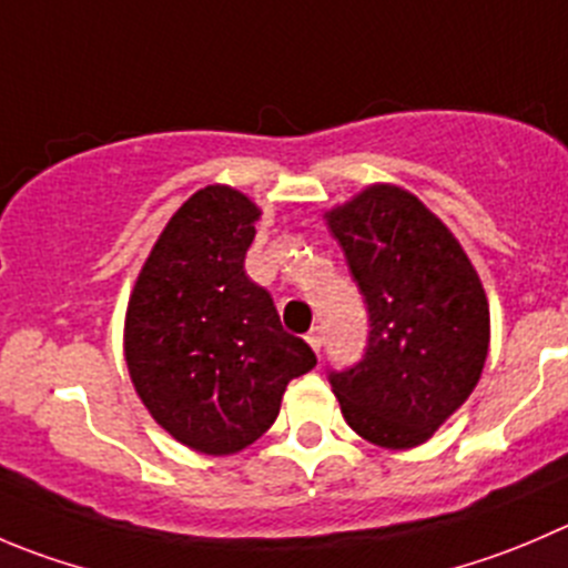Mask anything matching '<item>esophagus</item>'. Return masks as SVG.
<instances>
[{
	"mask_svg": "<svg viewBox=\"0 0 568 568\" xmlns=\"http://www.w3.org/2000/svg\"><path fill=\"white\" fill-rule=\"evenodd\" d=\"M305 341L313 346V349L318 352V349H322V344H324V329L322 327H313L311 333L305 335Z\"/></svg>",
	"mask_w": 568,
	"mask_h": 568,
	"instance_id": "34e87169",
	"label": "esophagus"
}]
</instances>
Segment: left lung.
I'll use <instances>...</instances> for the list:
<instances>
[{
  "mask_svg": "<svg viewBox=\"0 0 568 568\" xmlns=\"http://www.w3.org/2000/svg\"><path fill=\"white\" fill-rule=\"evenodd\" d=\"M368 307L357 366L329 374L346 424L413 449L469 399L491 341L488 296L453 230L410 191L374 183L324 213Z\"/></svg>",
  "mask_w": 568,
  "mask_h": 568,
  "instance_id": "1",
  "label": "left lung"
}]
</instances>
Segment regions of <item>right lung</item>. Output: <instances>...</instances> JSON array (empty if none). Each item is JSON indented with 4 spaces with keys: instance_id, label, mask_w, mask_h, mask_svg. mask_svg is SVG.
Segmentation results:
<instances>
[{
    "instance_id": "1",
    "label": "right lung",
    "mask_w": 568,
    "mask_h": 568,
    "mask_svg": "<svg viewBox=\"0 0 568 568\" xmlns=\"http://www.w3.org/2000/svg\"><path fill=\"white\" fill-rule=\"evenodd\" d=\"M261 207L230 185H205L178 207L138 272L124 316L135 394L174 442L235 455L274 424L285 388L316 366L285 333L244 257Z\"/></svg>"
}]
</instances>
